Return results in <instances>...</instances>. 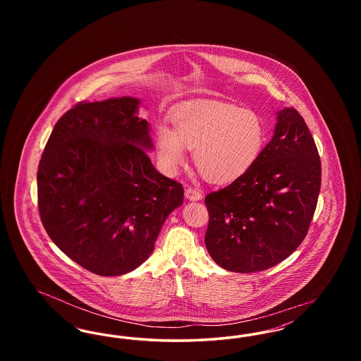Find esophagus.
Listing matches in <instances>:
<instances>
[{
    "instance_id": "esophagus-1",
    "label": "esophagus",
    "mask_w": 361,
    "mask_h": 361,
    "mask_svg": "<svg viewBox=\"0 0 361 361\" xmlns=\"http://www.w3.org/2000/svg\"><path fill=\"white\" fill-rule=\"evenodd\" d=\"M185 197L192 202H197L203 199V193L199 189L187 188L185 189Z\"/></svg>"
}]
</instances>
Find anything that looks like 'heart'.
<instances>
[{"instance_id": "1", "label": "heart", "mask_w": 361, "mask_h": 361, "mask_svg": "<svg viewBox=\"0 0 361 361\" xmlns=\"http://www.w3.org/2000/svg\"><path fill=\"white\" fill-rule=\"evenodd\" d=\"M172 123L173 130L161 124L155 131L157 155L169 174L185 165L188 149L206 178L230 183L253 168L265 145L262 119L234 104H187L173 114Z\"/></svg>"}]
</instances>
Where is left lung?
Listing matches in <instances>:
<instances>
[{
	"instance_id": "obj_1",
	"label": "left lung",
	"mask_w": 361,
	"mask_h": 361,
	"mask_svg": "<svg viewBox=\"0 0 361 361\" xmlns=\"http://www.w3.org/2000/svg\"><path fill=\"white\" fill-rule=\"evenodd\" d=\"M271 142L250 171L206 196V247L224 269L261 272L305 240L321 189V159L306 123L291 106L277 111Z\"/></svg>"
}]
</instances>
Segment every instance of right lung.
Here are the masks:
<instances>
[{
    "label": "right lung",
    "mask_w": 361,
    "mask_h": 361,
    "mask_svg": "<svg viewBox=\"0 0 361 361\" xmlns=\"http://www.w3.org/2000/svg\"><path fill=\"white\" fill-rule=\"evenodd\" d=\"M140 100L78 103L54 126L37 168L40 219L52 242L100 276L126 275L154 250L184 189L155 171Z\"/></svg>",
    "instance_id": "1"
}]
</instances>
